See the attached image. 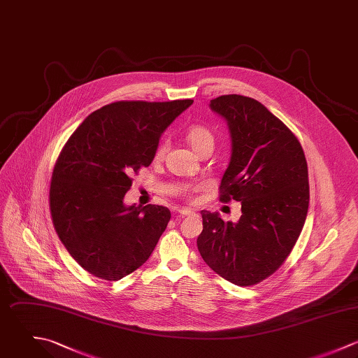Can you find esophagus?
<instances>
[{"label":"esophagus","mask_w":358,"mask_h":358,"mask_svg":"<svg viewBox=\"0 0 358 358\" xmlns=\"http://www.w3.org/2000/svg\"><path fill=\"white\" fill-rule=\"evenodd\" d=\"M178 213L181 216H189V215H194L195 212L192 209H188V208H181V209H178Z\"/></svg>","instance_id":"1"}]
</instances>
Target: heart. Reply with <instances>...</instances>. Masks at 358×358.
<instances>
[{
  "label": "heart",
  "mask_w": 358,
  "mask_h": 358,
  "mask_svg": "<svg viewBox=\"0 0 358 358\" xmlns=\"http://www.w3.org/2000/svg\"><path fill=\"white\" fill-rule=\"evenodd\" d=\"M187 138H188V142L194 148L195 152H199L201 148H203L205 145H213V141H215L212 132L208 128H205V127H194V128H191L188 131ZM166 149H167V142H162L159 145V148H157L156 155L159 157L163 156Z\"/></svg>",
  "instance_id": "1"
}]
</instances>
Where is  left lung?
<instances>
[{
    "mask_svg": "<svg viewBox=\"0 0 358 358\" xmlns=\"http://www.w3.org/2000/svg\"><path fill=\"white\" fill-rule=\"evenodd\" d=\"M227 121L231 156L220 201L241 202L238 222L202 210L198 250L217 275L237 286L271 276L293 250L310 203L308 167L296 135L262 103L241 94L210 100Z\"/></svg>",
    "mask_w": 358,
    "mask_h": 358,
    "instance_id": "obj_1",
    "label": "left lung"
}]
</instances>
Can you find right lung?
I'll return each instance as SVG.
<instances>
[{
    "label": "right lung",
    "instance_id": "add662e5",
    "mask_svg": "<svg viewBox=\"0 0 358 358\" xmlns=\"http://www.w3.org/2000/svg\"><path fill=\"white\" fill-rule=\"evenodd\" d=\"M194 100L115 101L71 135L54 166L50 210L71 257L89 273L120 280L142 266L171 213L159 205L127 206L129 176L148 167L167 127Z\"/></svg>",
    "mask_w": 358,
    "mask_h": 358
}]
</instances>
